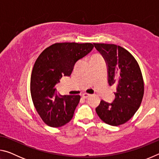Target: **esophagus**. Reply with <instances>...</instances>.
<instances>
[{
  "mask_svg": "<svg viewBox=\"0 0 159 159\" xmlns=\"http://www.w3.org/2000/svg\"><path fill=\"white\" fill-rule=\"evenodd\" d=\"M90 94H88V93H83V94H82V97H83V98H85V99L88 98V97H90Z\"/></svg>",
  "mask_w": 159,
  "mask_h": 159,
  "instance_id": "obj_1",
  "label": "esophagus"
}]
</instances>
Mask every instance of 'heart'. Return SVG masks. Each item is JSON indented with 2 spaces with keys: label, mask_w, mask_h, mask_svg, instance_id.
<instances>
[{
  "label": "heart",
  "mask_w": 159,
  "mask_h": 159,
  "mask_svg": "<svg viewBox=\"0 0 159 159\" xmlns=\"http://www.w3.org/2000/svg\"><path fill=\"white\" fill-rule=\"evenodd\" d=\"M95 56H99V55H95Z\"/></svg>",
  "instance_id": "obj_1"
}]
</instances>
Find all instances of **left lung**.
Instances as JSON below:
<instances>
[{"mask_svg":"<svg viewBox=\"0 0 159 159\" xmlns=\"http://www.w3.org/2000/svg\"><path fill=\"white\" fill-rule=\"evenodd\" d=\"M105 60L108 83L116 85L111 102L101 100L96 112L102 121L117 126L138 111L144 95V81L138 61L124 48L114 44L93 43Z\"/></svg>","mask_w":159,"mask_h":159,"instance_id":"8db88e82","label":"left lung"}]
</instances>
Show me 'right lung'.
Returning a JSON list of instances; mask_svg holds the SVG:
<instances>
[{
  "label": "right lung",
  "instance_id": "add662e5",
  "mask_svg": "<svg viewBox=\"0 0 159 159\" xmlns=\"http://www.w3.org/2000/svg\"><path fill=\"white\" fill-rule=\"evenodd\" d=\"M90 43H55L41 52L31 76V94L38 114L53 128L63 126L73 118L80 97L61 95L55 85L62 76H70L75 64L93 49Z\"/></svg>",
  "mask_w": 159,
  "mask_h": 159
}]
</instances>
